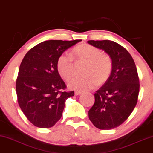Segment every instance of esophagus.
Wrapping results in <instances>:
<instances>
[{
  "label": "esophagus",
  "instance_id": "obj_1",
  "mask_svg": "<svg viewBox=\"0 0 153 153\" xmlns=\"http://www.w3.org/2000/svg\"><path fill=\"white\" fill-rule=\"evenodd\" d=\"M81 93H82V92H81V91H75V92H74V94L76 95V96H77V95L81 94Z\"/></svg>",
  "mask_w": 153,
  "mask_h": 153
}]
</instances>
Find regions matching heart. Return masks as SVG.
Masks as SVG:
<instances>
[{"mask_svg":"<svg viewBox=\"0 0 153 153\" xmlns=\"http://www.w3.org/2000/svg\"><path fill=\"white\" fill-rule=\"evenodd\" d=\"M73 55L77 61L86 63L83 77H76L68 83L70 89L77 91L91 90L97 85L108 81L112 70V59L108 54H102L98 48L89 44H83L75 48ZM57 70L66 81L70 80L74 74L72 56L66 53L61 54L57 59Z\"/></svg>","mask_w":153,"mask_h":153,"instance_id":"heart-1","label":"heart"}]
</instances>
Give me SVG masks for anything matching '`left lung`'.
<instances>
[{
    "label": "left lung",
    "mask_w": 153,
    "mask_h": 153,
    "mask_svg": "<svg viewBox=\"0 0 153 153\" xmlns=\"http://www.w3.org/2000/svg\"><path fill=\"white\" fill-rule=\"evenodd\" d=\"M88 43L104 50L112 62L111 74L94 94L95 101L88 116L99 129H112L124 122L137 103L139 79L135 63L130 53L116 42L103 40Z\"/></svg>",
    "instance_id": "left-lung-1"
}]
</instances>
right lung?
I'll return each mask as SVG.
<instances>
[{
    "mask_svg": "<svg viewBox=\"0 0 153 153\" xmlns=\"http://www.w3.org/2000/svg\"><path fill=\"white\" fill-rule=\"evenodd\" d=\"M81 40H49L28 51L16 79L18 103L27 119L39 128L52 127L61 119L65 102L74 92L66 85L56 68L61 54Z\"/></svg>",
    "mask_w": 153,
    "mask_h": 153,
    "instance_id": "add662e5",
    "label": "right lung"
}]
</instances>
